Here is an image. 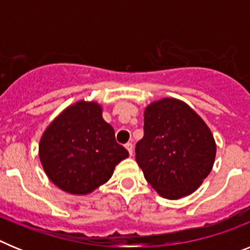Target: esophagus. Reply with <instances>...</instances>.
<instances>
[{"label": "esophagus", "instance_id": "1", "mask_svg": "<svg viewBox=\"0 0 250 250\" xmlns=\"http://www.w3.org/2000/svg\"><path fill=\"white\" fill-rule=\"evenodd\" d=\"M125 149H126L127 151H129L130 155H132V144H131V143H127V144L125 145Z\"/></svg>", "mask_w": 250, "mask_h": 250}]
</instances>
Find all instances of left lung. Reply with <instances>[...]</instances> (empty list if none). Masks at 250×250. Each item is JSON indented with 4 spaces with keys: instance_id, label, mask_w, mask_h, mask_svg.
<instances>
[{
    "instance_id": "1",
    "label": "left lung",
    "mask_w": 250,
    "mask_h": 250,
    "mask_svg": "<svg viewBox=\"0 0 250 250\" xmlns=\"http://www.w3.org/2000/svg\"><path fill=\"white\" fill-rule=\"evenodd\" d=\"M136 161L146 182L165 199L190 195L210 174L216 144L205 121L184 101L163 98L144 110V138Z\"/></svg>"
}]
</instances>
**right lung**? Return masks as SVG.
Segmentation results:
<instances>
[{"label":"right lung","instance_id":"add662e5","mask_svg":"<svg viewBox=\"0 0 250 250\" xmlns=\"http://www.w3.org/2000/svg\"><path fill=\"white\" fill-rule=\"evenodd\" d=\"M39 156L47 178L61 190L86 195L105 184L129 152L115 140L103 106L80 100L57 115L40 139Z\"/></svg>","mask_w":250,"mask_h":250}]
</instances>
